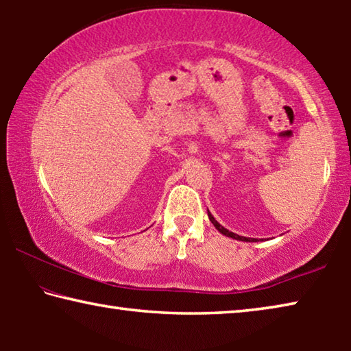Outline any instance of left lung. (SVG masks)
I'll use <instances>...</instances> for the list:
<instances>
[{
  "instance_id": "8db88e82",
  "label": "left lung",
  "mask_w": 351,
  "mask_h": 351,
  "mask_svg": "<svg viewBox=\"0 0 351 351\" xmlns=\"http://www.w3.org/2000/svg\"><path fill=\"white\" fill-rule=\"evenodd\" d=\"M207 215H209V219L212 221V224L215 226V228L218 229V232H221L223 235H226V237H230V239H235V240H240V241H257V239H249V237H241V235H237V234H234V232H230V230H228L226 228H223L221 224H219L215 218H213V215L212 213L207 210Z\"/></svg>"
}]
</instances>
